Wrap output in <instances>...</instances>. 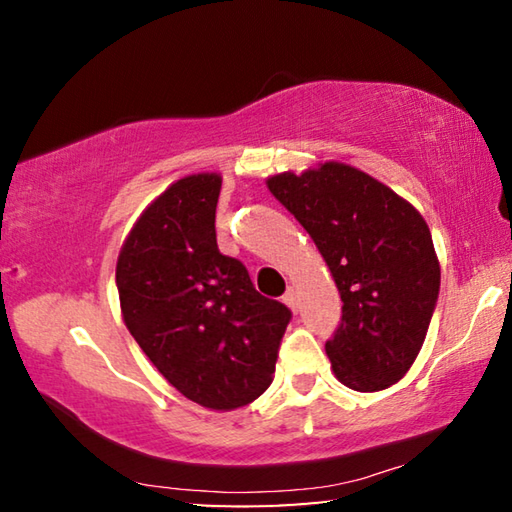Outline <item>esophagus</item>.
<instances>
[{
  "mask_svg": "<svg viewBox=\"0 0 512 512\" xmlns=\"http://www.w3.org/2000/svg\"><path fill=\"white\" fill-rule=\"evenodd\" d=\"M282 300H284V305H287L291 311H298V293H296V289L289 287L287 293H284Z\"/></svg>",
  "mask_w": 512,
  "mask_h": 512,
  "instance_id": "1",
  "label": "esophagus"
}]
</instances>
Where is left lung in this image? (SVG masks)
Instances as JSON below:
<instances>
[{"label": "left lung", "instance_id": "1", "mask_svg": "<svg viewBox=\"0 0 512 512\" xmlns=\"http://www.w3.org/2000/svg\"><path fill=\"white\" fill-rule=\"evenodd\" d=\"M314 239L343 300L325 343L343 386L375 393L400 381L427 336L440 264L427 221L366 171L325 162L266 180Z\"/></svg>", "mask_w": 512, "mask_h": 512}]
</instances>
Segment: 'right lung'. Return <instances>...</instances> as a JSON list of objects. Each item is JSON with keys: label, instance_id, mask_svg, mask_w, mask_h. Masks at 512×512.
I'll list each match as a JSON object with an SVG mask.
<instances>
[{"label": "right lung", "instance_id": "add662e5", "mask_svg": "<svg viewBox=\"0 0 512 512\" xmlns=\"http://www.w3.org/2000/svg\"><path fill=\"white\" fill-rule=\"evenodd\" d=\"M219 192V173L164 189L124 239L117 291L128 332L160 375L187 400L232 411L271 386L291 311L219 253Z\"/></svg>", "mask_w": 512, "mask_h": 512}]
</instances>
